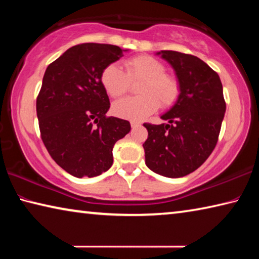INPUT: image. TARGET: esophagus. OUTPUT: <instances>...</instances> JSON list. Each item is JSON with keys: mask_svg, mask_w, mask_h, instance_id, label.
Returning <instances> with one entry per match:
<instances>
[{"mask_svg": "<svg viewBox=\"0 0 259 259\" xmlns=\"http://www.w3.org/2000/svg\"><path fill=\"white\" fill-rule=\"evenodd\" d=\"M130 124H131V128H137V126L140 125V122H138V121H131Z\"/></svg>", "mask_w": 259, "mask_h": 259, "instance_id": "obj_1", "label": "esophagus"}]
</instances>
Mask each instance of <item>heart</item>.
<instances>
[{"label":"heart","instance_id":"1","mask_svg":"<svg viewBox=\"0 0 259 259\" xmlns=\"http://www.w3.org/2000/svg\"><path fill=\"white\" fill-rule=\"evenodd\" d=\"M125 72L119 65L109 64L100 74V82L108 96L117 98L140 81L138 97H126L113 104V113L121 119L142 121L160 106L170 107L177 102L181 87L176 77L165 73V66L150 56H136L124 61Z\"/></svg>","mask_w":259,"mask_h":259}]
</instances>
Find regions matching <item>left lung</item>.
<instances>
[{
	"label": "left lung",
	"mask_w": 259,
	"mask_h": 259,
	"mask_svg": "<svg viewBox=\"0 0 259 259\" xmlns=\"http://www.w3.org/2000/svg\"><path fill=\"white\" fill-rule=\"evenodd\" d=\"M156 55L175 69L181 94L161 116L169 124L144 123L148 131L143 144L145 163L161 176L179 178L198 169L212 153L226 104L221 78L203 60L171 50Z\"/></svg>",
	"instance_id": "1"
}]
</instances>
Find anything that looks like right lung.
<instances>
[{"label": "right lung", "mask_w": 259, "mask_h": 259, "mask_svg": "<svg viewBox=\"0 0 259 259\" xmlns=\"http://www.w3.org/2000/svg\"><path fill=\"white\" fill-rule=\"evenodd\" d=\"M121 48L82 43L69 48L46 69L36 113L42 142L72 176L96 177L113 164V147L129 133V121L106 116L107 93L100 74L123 56Z\"/></svg>", "instance_id": "1"}]
</instances>
